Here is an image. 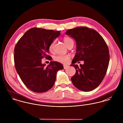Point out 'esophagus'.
Returning a JSON list of instances; mask_svg holds the SVG:
<instances>
[{
	"instance_id": "esophagus-1",
	"label": "esophagus",
	"mask_w": 123,
	"mask_h": 123,
	"mask_svg": "<svg viewBox=\"0 0 123 123\" xmlns=\"http://www.w3.org/2000/svg\"><path fill=\"white\" fill-rule=\"evenodd\" d=\"M68 67V65H63V68L64 69H66V68H67Z\"/></svg>"
}]
</instances>
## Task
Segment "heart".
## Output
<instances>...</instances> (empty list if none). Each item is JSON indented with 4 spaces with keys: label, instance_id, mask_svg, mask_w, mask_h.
Listing matches in <instances>:
<instances>
[{
    "label": "heart",
    "instance_id": "b5f03b06",
    "mask_svg": "<svg viewBox=\"0 0 123 123\" xmlns=\"http://www.w3.org/2000/svg\"><path fill=\"white\" fill-rule=\"evenodd\" d=\"M63 41L67 46H68L71 42H73L71 38H70L69 37H67V36H65L63 38ZM54 44V41L51 43L50 44L49 46V50L50 52H52L53 51ZM70 56L69 55H59L55 56L54 58V60L55 61L61 63H63V64L67 63L70 61Z\"/></svg>",
    "mask_w": 123,
    "mask_h": 123
}]
</instances>
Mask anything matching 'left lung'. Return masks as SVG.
I'll list each match as a JSON object with an SVG mask.
<instances>
[{
	"label": "left lung",
	"mask_w": 123,
	"mask_h": 123,
	"mask_svg": "<svg viewBox=\"0 0 123 123\" xmlns=\"http://www.w3.org/2000/svg\"><path fill=\"white\" fill-rule=\"evenodd\" d=\"M65 34L73 38L77 44V52L70 65L76 69L71 81L81 91H91L99 85L105 76L110 57L108 46L98 32L87 27L70 29ZM80 60L85 63L80 67L74 64Z\"/></svg>",
	"instance_id": "8db88e82"
}]
</instances>
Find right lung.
Instances as JSON below:
<instances>
[{
    "label": "right lung",
    "instance_id": "right-lung-1",
    "mask_svg": "<svg viewBox=\"0 0 123 123\" xmlns=\"http://www.w3.org/2000/svg\"><path fill=\"white\" fill-rule=\"evenodd\" d=\"M61 31L34 27L27 31L14 49L15 66L25 86L36 93L45 92L54 84L57 72L63 69L60 62L51 61L45 67L42 63L45 57L52 60L48 55L49 46L60 35Z\"/></svg>",
    "mask_w": 123,
    "mask_h": 123
}]
</instances>
